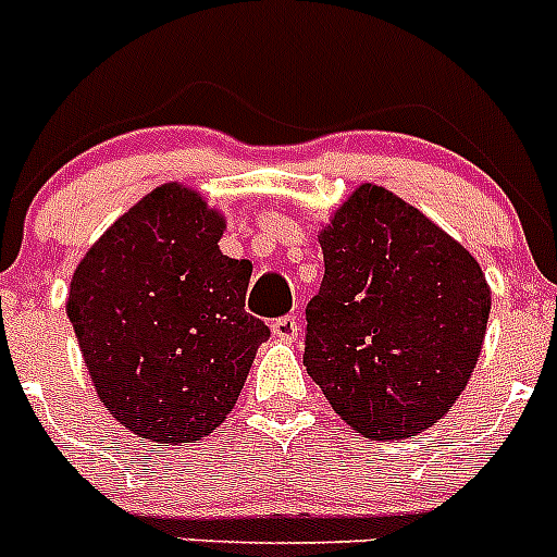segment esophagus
I'll return each mask as SVG.
<instances>
[{
  "instance_id": "34e87169",
  "label": "esophagus",
  "mask_w": 557,
  "mask_h": 557,
  "mask_svg": "<svg viewBox=\"0 0 557 557\" xmlns=\"http://www.w3.org/2000/svg\"><path fill=\"white\" fill-rule=\"evenodd\" d=\"M298 332H301V323H298L295 314H284V318L273 321V334L278 339H284V343H295Z\"/></svg>"
}]
</instances>
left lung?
Listing matches in <instances>:
<instances>
[{
  "instance_id": "obj_1",
  "label": "left lung",
  "mask_w": 557,
  "mask_h": 557,
  "mask_svg": "<svg viewBox=\"0 0 557 557\" xmlns=\"http://www.w3.org/2000/svg\"><path fill=\"white\" fill-rule=\"evenodd\" d=\"M304 366L346 424L405 441L451 410L488 326L480 264L435 223L366 184L321 234Z\"/></svg>"
}]
</instances>
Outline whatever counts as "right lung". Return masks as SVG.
<instances>
[{"label":"right lung","mask_w":557,"mask_h":557,"mask_svg":"<svg viewBox=\"0 0 557 557\" xmlns=\"http://www.w3.org/2000/svg\"><path fill=\"white\" fill-rule=\"evenodd\" d=\"M220 236L218 211L166 184L122 214L72 275L66 312L97 396L156 444H191L223 424L270 337L245 312L250 262L220 253Z\"/></svg>","instance_id":"1"}]
</instances>
